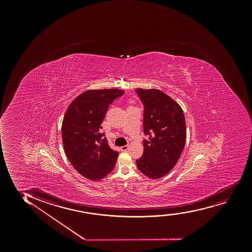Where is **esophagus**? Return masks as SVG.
I'll return each mask as SVG.
<instances>
[{
    "label": "esophagus",
    "mask_w": 252,
    "mask_h": 252,
    "mask_svg": "<svg viewBox=\"0 0 252 252\" xmlns=\"http://www.w3.org/2000/svg\"><path fill=\"white\" fill-rule=\"evenodd\" d=\"M127 149H128V145H124V146H122V147H120V150H121L122 151H127Z\"/></svg>",
    "instance_id": "34e87169"
}]
</instances>
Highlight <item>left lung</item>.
<instances>
[{
  "label": "left lung",
  "instance_id": "left-lung-1",
  "mask_svg": "<svg viewBox=\"0 0 252 252\" xmlns=\"http://www.w3.org/2000/svg\"><path fill=\"white\" fill-rule=\"evenodd\" d=\"M144 105V153L137 159L146 177L158 179L173 169L185 146V117L179 104L157 89L135 90Z\"/></svg>",
  "mask_w": 252,
  "mask_h": 252
}]
</instances>
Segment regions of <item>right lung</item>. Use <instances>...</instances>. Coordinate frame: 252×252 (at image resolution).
<instances>
[{"label": "right lung", "instance_id": "obj_1", "mask_svg": "<svg viewBox=\"0 0 252 252\" xmlns=\"http://www.w3.org/2000/svg\"><path fill=\"white\" fill-rule=\"evenodd\" d=\"M125 91L88 90L69 104L62 123V140L68 159L81 176L104 178L115 166L118 151L112 150L101 125L109 105Z\"/></svg>", "mask_w": 252, "mask_h": 252}]
</instances>
